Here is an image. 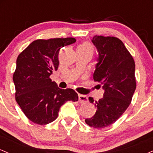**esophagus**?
<instances>
[{
    "label": "esophagus",
    "instance_id": "esophagus-1",
    "mask_svg": "<svg viewBox=\"0 0 153 153\" xmlns=\"http://www.w3.org/2000/svg\"><path fill=\"white\" fill-rule=\"evenodd\" d=\"M78 101L80 103H85L88 102V97L85 95L79 94L78 95Z\"/></svg>",
    "mask_w": 153,
    "mask_h": 153
}]
</instances>
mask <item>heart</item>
<instances>
[{"label":"heart","mask_w":153,"mask_h":153,"mask_svg":"<svg viewBox=\"0 0 153 153\" xmlns=\"http://www.w3.org/2000/svg\"><path fill=\"white\" fill-rule=\"evenodd\" d=\"M78 48H81V49H83V50L91 51V52H93V50H94L92 45L88 42H84L83 44H82L81 45H80V46L78 47Z\"/></svg>","instance_id":"obj_1"}]
</instances>
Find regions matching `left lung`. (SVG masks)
<instances>
[{
	"instance_id": "8db88e82",
	"label": "left lung",
	"mask_w": 153,
	"mask_h": 153,
	"mask_svg": "<svg viewBox=\"0 0 153 153\" xmlns=\"http://www.w3.org/2000/svg\"><path fill=\"white\" fill-rule=\"evenodd\" d=\"M91 42L99 53L94 80L101 83L104 93L98 101L88 98L97 111L85 122L90 127L101 129L114 123L130 104L136 89L135 63L118 38L95 36Z\"/></svg>"
}]
</instances>
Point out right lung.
Here are the masks:
<instances>
[{
    "label": "right lung",
    "mask_w": 153,
    "mask_h": 153,
    "mask_svg": "<svg viewBox=\"0 0 153 153\" xmlns=\"http://www.w3.org/2000/svg\"><path fill=\"white\" fill-rule=\"evenodd\" d=\"M75 42L72 37L35 40L17 57L13 76L16 101L31 122L49 124L66 101H78L74 90L60 89L50 78L58 68L59 50Z\"/></svg>",
    "instance_id": "1"
}]
</instances>
